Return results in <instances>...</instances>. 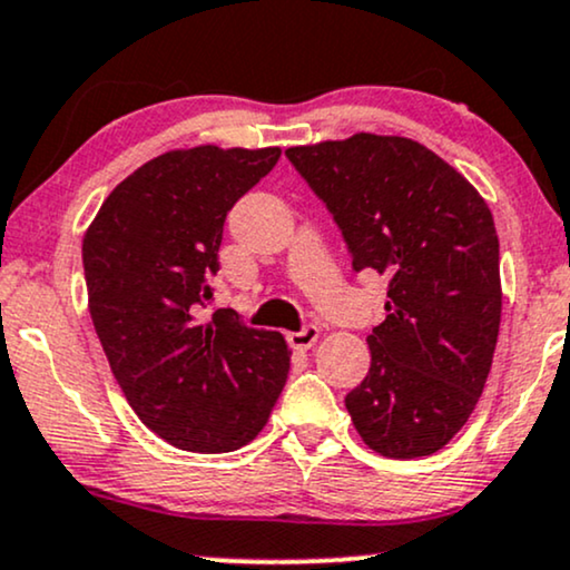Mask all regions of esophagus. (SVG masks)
<instances>
[{
    "instance_id": "esophagus-1",
    "label": "esophagus",
    "mask_w": 570,
    "mask_h": 570,
    "mask_svg": "<svg viewBox=\"0 0 570 570\" xmlns=\"http://www.w3.org/2000/svg\"><path fill=\"white\" fill-rule=\"evenodd\" d=\"M315 340H318V328L315 326H305L299 328V332H292L289 334V345L294 351H311L315 345Z\"/></svg>"
}]
</instances>
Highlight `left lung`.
I'll list each match as a JSON object with an SVG mask.
<instances>
[{
	"instance_id": "8db88e82",
	"label": "left lung",
	"mask_w": 570,
	"mask_h": 570,
	"mask_svg": "<svg viewBox=\"0 0 570 570\" xmlns=\"http://www.w3.org/2000/svg\"><path fill=\"white\" fill-rule=\"evenodd\" d=\"M286 156L337 219L355 271L385 273L387 318L345 406L376 454L441 451L470 420L502 321L499 236L485 198L422 142L355 132Z\"/></svg>"
}]
</instances>
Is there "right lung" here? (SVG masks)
Segmentation results:
<instances>
[{"label":"right lung","mask_w":570,"mask_h":570,"mask_svg":"<svg viewBox=\"0 0 570 570\" xmlns=\"http://www.w3.org/2000/svg\"><path fill=\"white\" fill-rule=\"evenodd\" d=\"M281 148H175L125 177L85 233L87 303L129 406L196 454L242 449L276 406L292 351L233 311L202 321L233 204Z\"/></svg>","instance_id":"1"}]
</instances>
